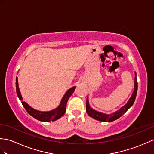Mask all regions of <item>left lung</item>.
Segmentation results:
<instances>
[{
    "instance_id": "obj_1",
    "label": "left lung",
    "mask_w": 154,
    "mask_h": 154,
    "mask_svg": "<svg viewBox=\"0 0 154 154\" xmlns=\"http://www.w3.org/2000/svg\"><path fill=\"white\" fill-rule=\"evenodd\" d=\"M137 90H138V83H137V73L135 72L134 87L133 93L132 94L131 97L130 98L129 100H128V101L127 102V103L125 105L123 106V107H121L119 110L117 111V112H116L115 113H113L111 114H106V113H103L101 112H97V111L92 109L90 106V105H89L88 98L87 97V103H86V111H87V112L89 116H91V117L94 118V119L96 120L103 121V122H112V121H113L117 119H119L121 116H122L123 114L125 113L133 105L136 96H137Z\"/></svg>"
}]
</instances>
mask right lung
I'll list each match as a JSON object with an SVG mask.
<instances>
[{
  "instance_id": "obj_1",
  "label": "right lung",
  "mask_w": 154,
  "mask_h": 154,
  "mask_svg": "<svg viewBox=\"0 0 154 154\" xmlns=\"http://www.w3.org/2000/svg\"><path fill=\"white\" fill-rule=\"evenodd\" d=\"M16 92L17 95L18 96L19 99L20 100H23L22 96L21 95L20 88L18 87V81H17V77H16ZM76 87H73L67 91L66 94H64L62 100L60 102V104L58 106V108L56 109L49 111V112H40L32 108L31 107L29 106L26 102H21L23 106L27 113L31 115L32 117H33L35 119L41 121H45V122H48V121H54L57 119H60V118L64 115L66 110V105L67 102L68 101L70 96L72 95L73 92H74L75 89Z\"/></svg>"
}]
</instances>
